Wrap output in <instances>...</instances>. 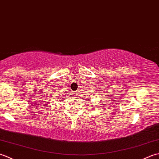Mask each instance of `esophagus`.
Listing matches in <instances>:
<instances>
[{"label":"esophagus","mask_w":159,"mask_h":159,"mask_svg":"<svg viewBox=\"0 0 159 159\" xmlns=\"http://www.w3.org/2000/svg\"><path fill=\"white\" fill-rule=\"evenodd\" d=\"M73 96H75V97L77 96V93H73Z\"/></svg>","instance_id":"34e87169"}]
</instances>
